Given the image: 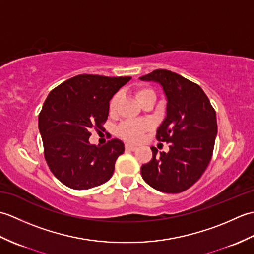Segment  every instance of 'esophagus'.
I'll list each match as a JSON object with an SVG mask.
<instances>
[{"mask_svg": "<svg viewBox=\"0 0 254 254\" xmlns=\"http://www.w3.org/2000/svg\"><path fill=\"white\" fill-rule=\"evenodd\" d=\"M126 149H127V150H135L136 146H134V145H131V144H126Z\"/></svg>", "mask_w": 254, "mask_h": 254, "instance_id": "obj_1", "label": "esophagus"}]
</instances>
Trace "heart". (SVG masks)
Returning <instances> with one entry per match:
<instances>
[{
	"label": "heart",
	"mask_w": 254,
	"mask_h": 254,
	"mask_svg": "<svg viewBox=\"0 0 254 254\" xmlns=\"http://www.w3.org/2000/svg\"><path fill=\"white\" fill-rule=\"evenodd\" d=\"M136 98L138 101L142 102L146 100L149 97H154L156 98V94L153 88L148 87V86H138V87L134 90ZM122 96L120 93H117L112 96L109 102V112L110 115H116L118 107L120 105ZM153 124L148 120H134V121H127L122 123L120 127H118V134L119 136L123 138L124 141L128 143H138L142 141L144 134L152 130Z\"/></svg>",
	"instance_id": "b5f03b06"
}]
</instances>
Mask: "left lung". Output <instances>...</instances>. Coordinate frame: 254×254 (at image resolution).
Masks as SVG:
<instances>
[{
	"label": "left lung",
	"instance_id": "8db88e82",
	"mask_svg": "<svg viewBox=\"0 0 254 254\" xmlns=\"http://www.w3.org/2000/svg\"><path fill=\"white\" fill-rule=\"evenodd\" d=\"M163 86L167 117L156 138L169 143V152L153 157L141 168L144 181L165 193H180L192 187L206 170L217 134L216 112L195 83L168 69H155L139 77Z\"/></svg>",
	"mask_w": 254,
	"mask_h": 254
}]
</instances>
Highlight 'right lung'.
Returning <instances> with one entry per match:
<instances>
[{"mask_svg":"<svg viewBox=\"0 0 254 254\" xmlns=\"http://www.w3.org/2000/svg\"><path fill=\"white\" fill-rule=\"evenodd\" d=\"M132 77L82 74L50 91L38 126L44 155L57 179L74 190H87L110 179L117 158L124 153L118 138L104 146L89 144L91 130L102 127L109 101Z\"/></svg>","mask_w":254,"mask_h":254,"instance_id":"obj_1","label":"right lung"}]
</instances>
